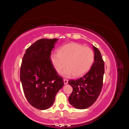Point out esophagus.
<instances>
[{
  "label": "esophagus",
  "mask_w": 129,
  "mask_h": 129,
  "mask_svg": "<svg viewBox=\"0 0 129 129\" xmlns=\"http://www.w3.org/2000/svg\"><path fill=\"white\" fill-rule=\"evenodd\" d=\"M63 82H64V84H67L68 83V81L67 79H64L63 80Z\"/></svg>",
  "instance_id": "1"
}]
</instances>
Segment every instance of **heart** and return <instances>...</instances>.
I'll list each match as a JSON object with an SVG mask.
<instances>
[{"label":"heart","mask_w":129,"mask_h":129,"mask_svg":"<svg viewBox=\"0 0 129 129\" xmlns=\"http://www.w3.org/2000/svg\"><path fill=\"white\" fill-rule=\"evenodd\" d=\"M95 55L92 49L77 43L66 44L53 53L50 56V61L57 73L65 67L67 68L62 72L65 77H78L89 71L94 61Z\"/></svg>","instance_id":"1"}]
</instances>
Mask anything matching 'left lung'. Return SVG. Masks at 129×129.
Wrapping results in <instances>:
<instances>
[{
	"instance_id": "8db88e82",
	"label": "left lung",
	"mask_w": 129,
	"mask_h": 129,
	"mask_svg": "<svg viewBox=\"0 0 129 129\" xmlns=\"http://www.w3.org/2000/svg\"><path fill=\"white\" fill-rule=\"evenodd\" d=\"M94 62L91 69L85 75L76 80H69L68 83L73 90L69 97V102L78 109H84L95 103L102 90L104 62L99 49L92 46Z\"/></svg>"
}]
</instances>
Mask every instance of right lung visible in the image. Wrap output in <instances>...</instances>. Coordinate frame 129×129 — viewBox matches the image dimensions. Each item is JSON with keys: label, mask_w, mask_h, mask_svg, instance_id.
Segmentation results:
<instances>
[{"label": "right lung", "mask_w": 129, "mask_h": 129, "mask_svg": "<svg viewBox=\"0 0 129 129\" xmlns=\"http://www.w3.org/2000/svg\"><path fill=\"white\" fill-rule=\"evenodd\" d=\"M57 40H38L27 49L22 57L20 79L23 90L29 104L39 110L52 106L64 84L50 59Z\"/></svg>", "instance_id": "obj_1"}]
</instances>
